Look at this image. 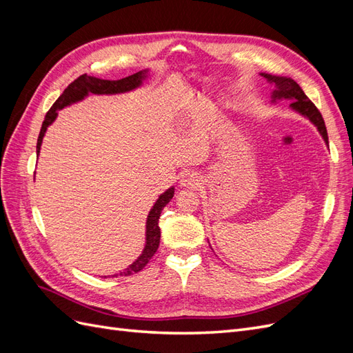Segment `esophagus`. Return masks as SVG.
<instances>
[{"label":"esophagus","mask_w":353,"mask_h":353,"mask_svg":"<svg viewBox=\"0 0 353 353\" xmlns=\"http://www.w3.org/2000/svg\"><path fill=\"white\" fill-rule=\"evenodd\" d=\"M200 184V176L199 174L193 172V170H185V172L181 174L179 178V185L187 187V188H196Z\"/></svg>","instance_id":"esophagus-1"}]
</instances>
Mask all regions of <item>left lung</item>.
Instances as JSON below:
<instances>
[{"mask_svg":"<svg viewBox=\"0 0 353 353\" xmlns=\"http://www.w3.org/2000/svg\"><path fill=\"white\" fill-rule=\"evenodd\" d=\"M270 82L276 85V90L274 91V99H290L293 100L290 108L301 114L306 116L309 121H311L316 128L319 134L323 135L324 141L328 144V135H327V128L323 119V114L319 113L316 105L306 97V94L299 87V83L294 82L290 78H283V77H272V74L262 73Z\"/></svg>","mask_w":353,"mask_h":353,"instance_id":"obj_1","label":"left lung"}]
</instances>
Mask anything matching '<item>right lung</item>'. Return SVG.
<instances>
[{"mask_svg":"<svg viewBox=\"0 0 353 353\" xmlns=\"http://www.w3.org/2000/svg\"><path fill=\"white\" fill-rule=\"evenodd\" d=\"M144 77H145V70L137 72V73L131 74V77L122 78L119 81H108V79L94 78V77H88L87 73L81 74L79 78H77L72 83H69V87L63 91V94L56 100V103L51 105V109L47 112L46 119H44V122H42V126H41L39 137H38L37 153L39 154L42 138H44V134L47 131L48 125L54 122L56 116H57V110L66 108V105H69L74 101L82 100L85 95H88L90 92H92V94H117V92L131 91L141 83ZM172 197H174V187L166 190L165 193L159 197V200L154 203L153 209L150 210V213H148L147 225H145V248H144L143 253L140 254V258H138L132 265L128 266V268L123 270L122 272L114 274L112 276H117V275L128 276V275L140 272L148 263V261L153 258V254L157 252L159 243H160V228H159L160 213H162L163 208L168 205Z\"/></svg>","mask_w":353,"mask_h":353,"instance_id":"1","label":"right lung"}]
</instances>
